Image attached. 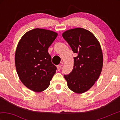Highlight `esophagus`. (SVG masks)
I'll return each instance as SVG.
<instances>
[{
	"label": "esophagus",
	"mask_w": 120,
	"mask_h": 120,
	"mask_svg": "<svg viewBox=\"0 0 120 120\" xmlns=\"http://www.w3.org/2000/svg\"><path fill=\"white\" fill-rule=\"evenodd\" d=\"M62 64H63V63H62ZM62 67V65H57V70H58V71H60V69H61Z\"/></svg>",
	"instance_id": "34e87169"
}]
</instances>
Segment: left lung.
<instances>
[{"label": "left lung", "mask_w": 120, "mask_h": 120, "mask_svg": "<svg viewBox=\"0 0 120 120\" xmlns=\"http://www.w3.org/2000/svg\"><path fill=\"white\" fill-rule=\"evenodd\" d=\"M62 36L77 55L73 70L64 77L72 91L84 93L93 86L101 73L103 57L101 45L91 32L81 28L67 30Z\"/></svg>", "instance_id": "1"}]
</instances>
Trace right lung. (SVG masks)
I'll return each instance as SVG.
<instances>
[{"label":"right lung","mask_w":120,"mask_h":120,"mask_svg":"<svg viewBox=\"0 0 120 120\" xmlns=\"http://www.w3.org/2000/svg\"><path fill=\"white\" fill-rule=\"evenodd\" d=\"M57 33L36 28L26 33L18 44L15 61L19 79L32 91L45 90L56 73L57 67L51 62L48 49Z\"/></svg>","instance_id":"1"}]
</instances>
